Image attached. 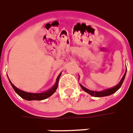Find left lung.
Wrapping results in <instances>:
<instances>
[{
  "mask_svg": "<svg viewBox=\"0 0 133 133\" xmlns=\"http://www.w3.org/2000/svg\"><path fill=\"white\" fill-rule=\"evenodd\" d=\"M125 75H126V72L124 74V76L122 77V79L120 80L119 83L117 85L115 86L114 87H112V88H110V89H104L103 91H100V92H97V91H92V90H89V89H87L86 87H84V86H82V84H80V87H82V89H83L84 92H87L88 94H89L90 95H92L93 97H105V96H109V95H112L113 93L116 92L118 89L120 88V87L122 86V82L125 79Z\"/></svg>",
  "mask_w": 133,
  "mask_h": 133,
  "instance_id": "obj_1",
  "label": "left lung"
}]
</instances>
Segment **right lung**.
<instances>
[{
  "mask_svg": "<svg viewBox=\"0 0 133 133\" xmlns=\"http://www.w3.org/2000/svg\"><path fill=\"white\" fill-rule=\"evenodd\" d=\"M61 74H62V73L59 74V75L57 77V79H56V83H55V84L51 89L47 90V91H45L44 92H41V93H33V92H25V91H23L21 89L17 88L15 86L14 84L12 83L11 81H10V79H9V82H10V83H11L13 89H14V91L16 92L17 94L19 95L21 97H22L24 99L29 100V101L30 100H43V99H45L49 97L50 96H51L54 92H56V89L58 87L59 77L61 76Z\"/></svg>",
  "mask_w": 133,
  "mask_h": 133,
  "instance_id": "obj_1",
  "label": "right lung"
}]
</instances>
